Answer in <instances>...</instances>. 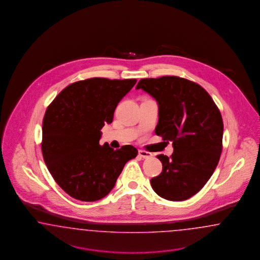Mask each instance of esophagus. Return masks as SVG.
<instances>
[{
	"mask_svg": "<svg viewBox=\"0 0 260 260\" xmlns=\"http://www.w3.org/2000/svg\"><path fill=\"white\" fill-rule=\"evenodd\" d=\"M139 155L141 156V157L145 158V159H147V158H150L152 156V154L150 153V152H148V151H146V150H139Z\"/></svg>",
	"mask_w": 260,
	"mask_h": 260,
	"instance_id": "esophagus-1",
	"label": "esophagus"
}]
</instances>
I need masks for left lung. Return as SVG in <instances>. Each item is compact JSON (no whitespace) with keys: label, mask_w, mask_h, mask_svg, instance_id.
<instances>
[{"label":"left lung","mask_w":260,"mask_h":260,"mask_svg":"<svg viewBox=\"0 0 260 260\" xmlns=\"http://www.w3.org/2000/svg\"><path fill=\"white\" fill-rule=\"evenodd\" d=\"M141 88L158 104L155 134L173 142L171 157L159 154L163 171L150 179L159 197L183 201L211 178L222 151L223 121L212 97L197 83L177 76L141 79Z\"/></svg>","instance_id":"1"}]
</instances>
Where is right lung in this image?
Here are the masks:
<instances>
[{
	"instance_id": "obj_1",
	"label": "right lung",
	"mask_w": 260,
	"mask_h": 260,
	"mask_svg": "<svg viewBox=\"0 0 260 260\" xmlns=\"http://www.w3.org/2000/svg\"><path fill=\"white\" fill-rule=\"evenodd\" d=\"M136 79L90 78L63 89L43 121L42 152L56 183L71 197L92 202L108 196L126 162L138 151L99 144L103 126L133 88Z\"/></svg>"
}]
</instances>
